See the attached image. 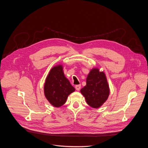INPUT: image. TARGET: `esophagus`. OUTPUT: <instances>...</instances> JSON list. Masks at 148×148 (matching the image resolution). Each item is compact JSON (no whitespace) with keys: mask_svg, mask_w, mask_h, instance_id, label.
<instances>
[{"mask_svg":"<svg viewBox=\"0 0 148 148\" xmlns=\"http://www.w3.org/2000/svg\"><path fill=\"white\" fill-rule=\"evenodd\" d=\"M75 89L77 91H79L80 89H81V85L79 84V85H77L75 86Z\"/></svg>","mask_w":148,"mask_h":148,"instance_id":"obj_1","label":"esophagus"}]
</instances>
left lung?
<instances>
[{
	"label": "left lung",
	"instance_id": "1",
	"mask_svg": "<svg viewBox=\"0 0 148 148\" xmlns=\"http://www.w3.org/2000/svg\"><path fill=\"white\" fill-rule=\"evenodd\" d=\"M80 92L90 107H101L107 100L110 92L106 75L98 68L92 69L87 75L86 86Z\"/></svg>",
	"mask_w": 148,
	"mask_h": 148
}]
</instances>
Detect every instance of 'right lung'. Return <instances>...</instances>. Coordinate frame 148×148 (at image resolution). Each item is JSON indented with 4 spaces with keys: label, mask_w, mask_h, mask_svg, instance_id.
<instances>
[{
    "label": "right lung",
    "mask_w": 148,
    "mask_h": 148,
    "mask_svg": "<svg viewBox=\"0 0 148 148\" xmlns=\"http://www.w3.org/2000/svg\"><path fill=\"white\" fill-rule=\"evenodd\" d=\"M75 91L63 71V66L58 64L50 70L44 84V94L51 105L60 107L64 105L68 96Z\"/></svg>",
    "instance_id": "1"
}]
</instances>
